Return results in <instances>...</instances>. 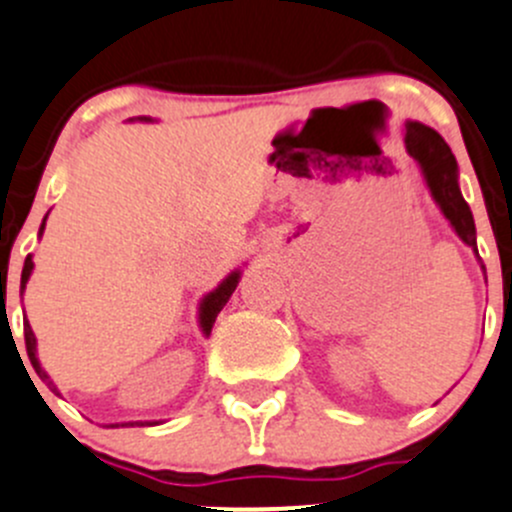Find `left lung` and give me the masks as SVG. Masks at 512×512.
<instances>
[{
    "label": "left lung",
    "mask_w": 512,
    "mask_h": 512,
    "mask_svg": "<svg viewBox=\"0 0 512 512\" xmlns=\"http://www.w3.org/2000/svg\"><path fill=\"white\" fill-rule=\"evenodd\" d=\"M405 147H408L410 157H415L418 165L423 167V175L428 180L435 202H438L443 215L450 220V225L455 227L460 240L465 245L475 247L473 212H470L468 202L460 195L458 162H455L448 142L435 130L425 127V124L408 122L405 124Z\"/></svg>",
    "instance_id": "obj_1"
}]
</instances>
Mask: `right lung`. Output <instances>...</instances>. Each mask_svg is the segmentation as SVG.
Returning a JSON list of instances; mask_svg holds the SVG:
<instances>
[{
	"mask_svg": "<svg viewBox=\"0 0 512 512\" xmlns=\"http://www.w3.org/2000/svg\"><path fill=\"white\" fill-rule=\"evenodd\" d=\"M42 230H44V225H42ZM42 230H39V232H42ZM32 267H34L32 257H27V260H24V267H22V287H19V292H24V287H27L29 275H32ZM237 282H240V272H232V275L227 277V280L222 282V285L217 287L215 292H210V295H207L205 300H202L200 325H202V330H205V335H210L212 325H215V320H217V315H220V310H222V307H225V302L230 300V295H232V292H235ZM24 345H27V355H29V360H32V367H34V370H37V375L42 377L44 382H47L49 390H54V393H57V388H54V382L49 380L47 372H44L42 367H39L37 340H34V332H32V327H29L27 317H24ZM130 425H135V423H130ZM140 425H145V423H140ZM150 425H155V423H150Z\"/></svg>",
	"mask_w": 512,
	"mask_h": 512,
	"instance_id": "obj_1",
	"label": "right lung"
}]
</instances>
